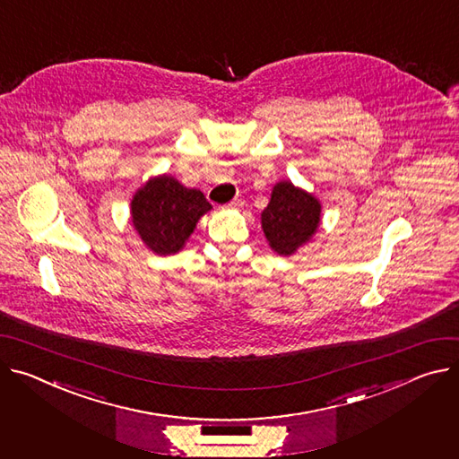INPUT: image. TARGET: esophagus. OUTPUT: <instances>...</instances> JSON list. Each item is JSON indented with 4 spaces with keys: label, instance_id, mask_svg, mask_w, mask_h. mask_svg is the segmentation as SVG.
<instances>
[{
    "label": "esophagus",
    "instance_id": "1",
    "mask_svg": "<svg viewBox=\"0 0 459 459\" xmlns=\"http://www.w3.org/2000/svg\"><path fill=\"white\" fill-rule=\"evenodd\" d=\"M243 204L241 199H232L230 203H227L223 208H227V211H238V208Z\"/></svg>",
    "mask_w": 459,
    "mask_h": 459
}]
</instances>
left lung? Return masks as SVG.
<instances>
[{
	"label": "left lung",
	"mask_w": 459,
	"mask_h": 459,
	"mask_svg": "<svg viewBox=\"0 0 459 459\" xmlns=\"http://www.w3.org/2000/svg\"><path fill=\"white\" fill-rule=\"evenodd\" d=\"M320 221V203L289 181L274 186L271 201L262 212V229L278 255H293L309 241Z\"/></svg>",
	"instance_id": "left-lung-1"
}]
</instances>
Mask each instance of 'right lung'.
<instances>
[{
    "label": "right lung",
    "mask_w": 459,
    "mask_h": 459,
    "mask_svg": "<svg viewBox=\"0 0 459 459\" xmlns=\"http://www.w3.org/2000/svg\"><path fill=\"white\" fill-rule=\"evenodd\" d=\"M203 192L170 176L150 179L132 201V221L153 253L166 256L183 248L197 220L211 211Z\"/></svg>",
    "instance_id": "1"
}]
</instances>
